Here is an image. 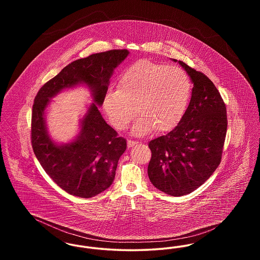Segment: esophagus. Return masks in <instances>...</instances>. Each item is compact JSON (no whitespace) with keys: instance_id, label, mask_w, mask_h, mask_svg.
I'll return each instance as SVG.
<instances>
[{"instance_id":"obj_1","label":"esophagus","mask_w":260,"mask_h":260,"mask_svg":"<svg viewBox=\"0 0 260 260\" xmlns=\"http://www.w3.org/2000/svg\"><path fill=\"white\" fill-rule=\"evenodd\" d=\"M137 143H138V142H136L135 140H127V147H128V148H132V147L136 146Z\"/></svg>"}]
</instances>
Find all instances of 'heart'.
<instances>
[{
  "label": "heart",
  "mask_w": 260,
  "mask_h": 260,
  "mask_svg": "<svg viewBox=\"0 0 260 260\" xmlns=\"http://www.w3.org/2000/svg\"><path fill=\"white\" fill-rule=\"evenodd\" d=\"M117 87L104 94L102 109L115 128L124 129L136 107L138 117L132 127L136 136L148 135L155 126L159 132L173 129L185 113L192 90L182 69L148 59L126 67Z\"/></svg>",
  "instance_id": "b5f03b06"
}]
</instances>
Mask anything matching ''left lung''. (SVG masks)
I'll return each mask as SVG.
<instances>
[{
    "label": "left lung",
    "mask_w": 260,
    "mask_h": 260,
    "mask_svg": "<svg viewBox=\"0 0 260 260\" xmlns=\"http://www.w3.org/2000/svg\"><path fill=\"white\" fill-rule=\"evenodd\" d=\"M189 75L192 96L178 124L149 142L151 183L171 196H184L205 183L221 161L227 131L226 106L217 88L203 73L177 61Z\"/></svg>",
    "instance_id": "left-lung-1"
}]
</instances>
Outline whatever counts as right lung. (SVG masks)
<instances>
[{
	"mask_svg": "<svg viewBox=\"0 0 260 260\" xmlns=\"http://www.w3.org/2000/svg\"><path fill=\"white\" fill-rule=\"evenodd\" d=\"M127 50L94 53L70 63L46 83L34 100L31 141L38 161L64 191L80 198H91L109 188L115 178L126 141L107 124L99 112L114 69L128 55ZM85 84L93 103L80 120V133L68 144H56L45 124L50 99L64 89Z\"/></svg>",
	"mask_w": 260,
	"mask_h": 260,
	"instance_id": "right-lung-1",
	"label": "right lung"
}]
</instances>
